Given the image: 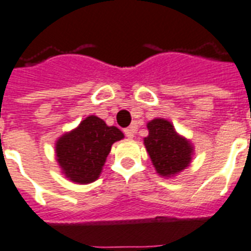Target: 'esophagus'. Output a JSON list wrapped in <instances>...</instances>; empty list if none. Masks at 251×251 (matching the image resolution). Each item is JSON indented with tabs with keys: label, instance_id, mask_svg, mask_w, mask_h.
Masks as SVG:
<instances>
[{
	"label": "esophagus",
	"instance_id": "1",
	"mask_svg": "<svg viewBox=\"0 0 251 251\" xmlns=\"http://www.w3.org/2000/svg\"><path fill=\"white\" fill-rule=\"evenodd\" d=\"M124 132H125V135L127 136L129 139H132V138H134V134H135V127H134V126L127 127V129L124 130Z\"/></svg>",
	"mask_w": 251,
	"mask_h": 251
}]
</instances>
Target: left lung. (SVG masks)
Masks as SVG:
<instances>
[{
	"instance_id": "1",
	"label": "left lung",
	"mask_w": 251,
	"mask_h": 251,
	"mask_svg": "<svg viewBox=\"0 0 251 251\" xmlns=\"http://www.w3.org/2000/svg\"><path fill=\"white\" fill-rule=\"evenodd\" d=\"M147 129L144 146L160 176L173 178L188 168L195 148L187 138L176 132L172 122L153 119L147 124Z\"/></svg>"
}]
</instances>
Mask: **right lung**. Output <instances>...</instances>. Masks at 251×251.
<instances>
[{"label": "right lung", "instance_id": "add662e5", "mask_svg": "<svg viewBox=\"0 0 251 251\" xmlns=\"http://www.w3.org/2000/svg\"><path fill=\"white\" fill-rule=\"evenodd\" d=\"M121 139V130L108 126L97 116H89L55 142V156L62 174L77 184L95 182L100 176L112 144Z\"/></svg>", "mask_w": 251, "mask_h": 251}]
</instances>
